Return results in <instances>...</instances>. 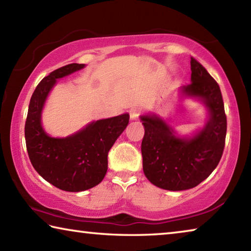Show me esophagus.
Listing matches in <instances>:
<instances>
[{
	"instance_id": "34e87169",
	"label": "esophagus",
	"mask_w": 251,
	"mask_h": 251,
	"mask_svg": "<svg viewBox=\"0 0 251 251\" xmlns=\"http://www.w3.org/2000/svg\"><path fill=\"white\" fill-rule=\"evenodd\" d=\"M129 115H130V120H133V121L138 120L139 115H141V109H139L138 107L131 108L130 112H129Z\"/></svg>"
}]
</instances>
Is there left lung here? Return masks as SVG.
Listing matches in <instances>:
<instances>
[{"label": "left lung", "mask_w": 251, "mask_h": 251, "mask_svg": "<svg viewBox=\"0 0 251 251\" xmlns=\"http://www.w3.org/2000/svg\"><path fill=\"white\" fill-rule=\"evenodd\" d=\"M192 83L182 86L187 96L199 97L209 121L193 138H178L161 118L142 116L144 174L151 184L167 190L196 187L217 167L226 141L227 118L219 85L201 63L190 57Z\"/></svg>", "instance_id": "1"}]
</instances>
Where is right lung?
I'll return each mask as SVG.
<instances>
[{
    "label": "right lung",
    "mask_w": 251,
    "mask_h": 251,
    "mask_svg": "<svg viewBox=\"0 0 251 251\" xmlns=\"http://www.w3.org/2000/svg\"><path fill=\"white\" fill-rule=\"evenodd\" d=\"M84 64H69L53 71L41 80L29 100L25 142L29 160L35 171L50 184L65 192H83L99 185L107 172V156L126 126L129 115L100 120L66 138H53L41 125L46 97L56 83L82 70Z\"/></svg>",
    "instance_id": "add662e5"
}]
</instances>
